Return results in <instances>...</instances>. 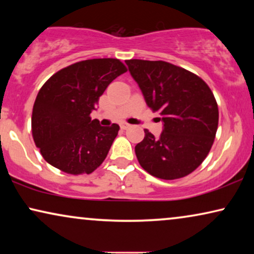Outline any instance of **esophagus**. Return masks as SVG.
<instances>
[{
  "instance_id": "esophagus-1",
  "label": "esophagus",
  "mask_w": 254,
  "mask_h": 254,
  "mask_svg": "<svg viewBox=\"0 0 254 254\" xmlns=\"http://www.w3.org/2000/svg\"><path fill=\"white\" fill-rule=\"evenodd\" d=\"M120 127L123 128V129H127L128 127H130V125L129 124H127V123H123L120 125Z\"/></svg>"
}]
</instances>
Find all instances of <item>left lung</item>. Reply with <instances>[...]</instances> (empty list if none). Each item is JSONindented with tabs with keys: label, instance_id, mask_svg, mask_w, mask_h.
Listing matches in <instances>:
<instances>
[{
	"label": "left lung",
	"instance_id": "8db88e82",
	"mask_svg": "<svg viewBox=\"0 0 254 254\" xmlns=\"http://www.w3.org/2000/svg\"><path fill=\"white\" fill-rule=\"evenodd\" d=\"M126 64L147 105L163 121L159 137L144 129L135 147L138 163L159 179L190 175L209 154L216 135L218 107L210 88L197 75L165 61L131 59Z\"/></svg>",
	"mask_w": 254,
	"mask_h": 254
}]
</instances>
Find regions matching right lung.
<instances>
[{
	"mask_svg": "<svg viewBox=\"0 0 254 254\" xmlns=\"http://www.w3.org/2000/svg\"><path fill=\"white\" fill-rule=\"evenodd\" d=\"M127 71L118 59H91L68 65L47 79L32 111L34 143L47 163L69 175L95 171L106 158L120 127L91 120L99 97Z\"/></svg>",
	"mask_w": 254,
	"mask_h": 254,
	"instance_id": "obj_1",
	"label": "right lung"
}]
</instances>
